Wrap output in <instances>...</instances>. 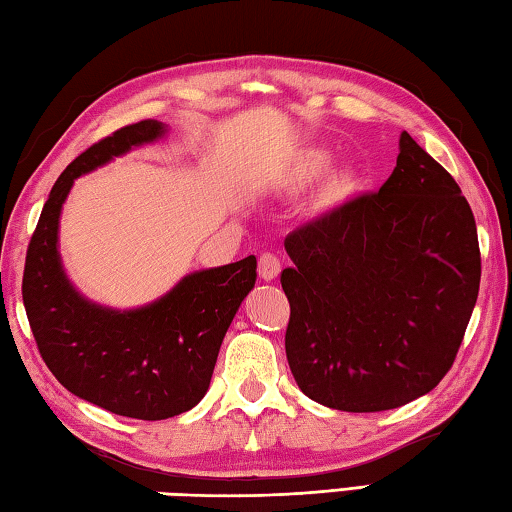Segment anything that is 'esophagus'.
I'll list each match as a JSON object with an SVG mask.
<instances>
[{
    "mask_svg": "<svg viewBox=\"0 0 512 512\" xmlns=\"http://www.w3.org/2000/svg\"><path fill=\"white\" fill-rule=\"evenodd\" d=\"M281 272V258L276 254H270V251H265L258 258V274H261L263 281H274L276 276Z\"/></svg>",
    "mask_w": 512,
    "mask_h": 512,
    "instance_id": "34e87169",
    "label": "esophagus"
}]
</instances>
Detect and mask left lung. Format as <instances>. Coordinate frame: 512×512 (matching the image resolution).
<instances>
[{"instance_id": "left-lung-1", "label": "left lung", "mask_w": 512, "mask_h": 512, "mask_svg": "<svg viewBox=\"0 0 512 512\" xmlns=\"http://www.w3.org/2000/svg\"><path fill=\"white\" fill-rule=\"evenodd\" d=\"M285 355L299 389L339 411H384L452 369L477 303V222L454 177L400 134L378 193L285 238Z\"/></svg>"}]
</instances>
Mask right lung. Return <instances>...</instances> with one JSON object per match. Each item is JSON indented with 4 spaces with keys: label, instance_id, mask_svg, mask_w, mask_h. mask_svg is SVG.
Listing matches in <instances>:
<instances>
[{
    "label": "right lung",
    "instance_id": "obj_1",
    "mask_svg": "<svg viewBox=\"0 0 512 512\" xmlns=\"http://www.w3.org/2000/svg\"><path fill=\"white\" fill-rule=\"evenodd\" d=\"M164 134L139 121L96 141L62 170L26 249L22 299L44 364L62 387L116 416L164 420L204 398L224 333L256 283V258L184 276L146 308L89 303L62 272L58 218L74 179Z\"/></svg>",
    "mask_w": 512,
    "mask_h": 512
}]
</instances>
